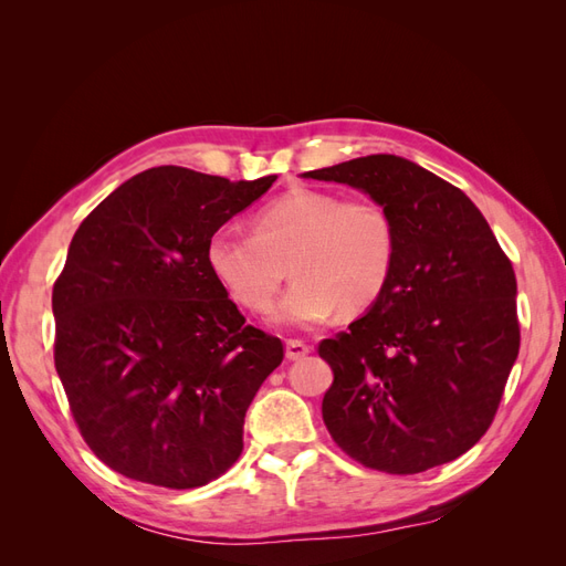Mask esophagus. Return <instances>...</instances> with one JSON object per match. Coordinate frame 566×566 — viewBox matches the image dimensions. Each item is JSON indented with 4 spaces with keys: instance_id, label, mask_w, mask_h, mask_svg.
<instances>
[{
    "instance_id": "34e87169",
    "label": "esophagus",
    "mask_w": 566,
    "mask_h": 566,
    "mask_svg": "<svg viewBox=\"0 0 566 566\" xmlns=\"http://www.w3.org/2000/svg\"><path fill=\"white\" fill-rule=\"evenodd\" d=\"M310 352H312V347L302 339H287L285 342V356L290 358V361H297V358H304Z\"/></svg>"
}]
</instances>
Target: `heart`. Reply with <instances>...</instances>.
I'll use <instances>...</instances> for the list:
<instances>
[{
  "mask_svg": "<svg viewBox=\"0 0 566 566\" xmlns=\"http://www.w3.org/2000/svg\"><path fill=\"white\" fill-rule=\"evenodd\" d=\"M397 221L380 200L295 188L252 217V233L221 229L208 238L205 262L217 283L264 314L290 273L295 281L273 321L306 328L337 306L356 314L380 300L397 266Z\"/></svg>",
  "mask_w": 566,
  "mask_h": 566,
  "instance_id": "1",
  "label": "heart"
}]
</instances>
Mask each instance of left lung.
<instances>
[{
  "label": "left lung",
  "instance_id": "left-lung-1",
  "mask_svg": "<svg viewBox=\"0 0 566 566\" xmlns=\"http://www.w3.org/2000/svg\"><path fill=\"white\" fill-rule=\"evenodd\" d=\"M361 188L397 221L399 254L370 312L318 342L323 422L364 468L418 474L486 434L520 354L517 279L474 202L397 156L304 172Z\"/></svg>",
  "mask_w": 566,
  "mask_h": 566
}]
</instances>
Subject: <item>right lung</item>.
Returning <instances> with one entry per match:
<instances>
[{
    "mask_svg": "<svg viewBox=\"0 0 566 566\" xmlns=\"http://www.w3.org/2000/svg\"><path fill=\"white\" fill-rule=\"evenodd\" d=\"M273 181L153 167L75 231L51 293L54 364L82 439L111 470L181 491L241 455L245 410L283 342L245 323L205 245Z\"/></svg>",
    "mask_w": 566,
    "mask_h": 566,
    "instance_id": "obj_1",
    "label": "right lung"
}]
</instances>
